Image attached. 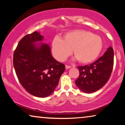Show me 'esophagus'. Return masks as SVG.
<instances>
[{"label": "esophagus", "mask_w": 125, "mask_h": 125, "mask_svg": "<svg viewBox=\"0 0 125 125\" xmlns=\"http://www.w3.org/2000/svg\"><path fill=\"white\" fill-rule=\"evenodd\" d=\"M65 68H66V69H70V68H71V66H69V65H65Z\"/></svg>", "instance_id": "1"}]
</instances>
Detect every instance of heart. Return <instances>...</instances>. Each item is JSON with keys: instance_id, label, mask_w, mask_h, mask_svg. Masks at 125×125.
Segmentation results:
<instances>
[{"instance_id": "heart-1", "label": "heart", "mask_w": 125, "mask_h": 125, "mask_svg": "<svg viewBox=\"0 0 125 125\" xmlns=\"http://www.w3.org/2000/svg\"><path fill=\"white\" fill-rule=\"evenodd\" d=\"M52 53L56 59L63 61L72 53L80 62L89 64L95 60L103 47L101 38L83 30L66 32L61 38L56 37L51 43Z\"/></svg>"}]
</instances>
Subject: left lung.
Masks as SVG:
<instances>
[{"label":"left lung","mask_w":125,"mask_h":125,"mask_svg":"<svg viewBox=\"0 0 125 125\" xmlns=\"http://www.w3.org/2000/svg\"><path fill=\"white\" fill-rule=\"evenodd\" d=\"M114 64V51L109 47L103 56L92 64L78 66L80 76L75 83L82 92L92 93L100 89L110 78Z\"/></svg>","instance_id":"obj_1"}]
</instances>
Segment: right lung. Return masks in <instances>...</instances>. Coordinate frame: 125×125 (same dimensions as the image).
I'll return each mask as SVG.
<instances>
[{
  "label": "right lung",
  "instance_id": "1",
  "mask_svg": "<svg viewBox=\"0 0 125 125\" xmlns=\"http://www.w3.org/2000/svg\"><path fill=\"white\" fill-rule=\"evenodd\" d=\"M43 39L37 31L25 36L19 42L13 58L20 83L28 93L42 98L54 92L65 69L64 64L52 57L49 45L42 42Z\"/></svg>",
  "mask_w": 125,
  "mask_h": 125
}]
</instances>
